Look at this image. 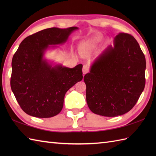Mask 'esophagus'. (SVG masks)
<instances>
[{
    "label": "esophagus",
    "mask_w": 156,
    "mask_h": 156,
    "mask_svg": "<svg viewBox=\"0 0 156 156\" xmlns=\"http://www.w3.org/2000/svg\"><path fill=\"white\" fill-rule=\"evenodd\" d=\"M89 72V67L87 65H84L83 66V68H82V72H83V74H87Z\"/></svg>",
    "instance_id": "obj_1"
}]
</instances>
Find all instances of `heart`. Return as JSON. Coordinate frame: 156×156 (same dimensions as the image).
<instances>
[{"mask_svg": "<svg viewBox=\"0 0 156 156\" xmlns=\"http://www.w3.org/2000/svg\"><path fill=\"white\" fill-rule=\"evenodd\" d=\"M98 41L99 39L97 37H92L91 39H88V40L82 41L80 44V48L81 51L87 52L92 50L97 46V44Z\"/></svg>", "mask_w": 156, "mask_h": 156, "instance_id": "1", "label": "heart"}]
</instances>
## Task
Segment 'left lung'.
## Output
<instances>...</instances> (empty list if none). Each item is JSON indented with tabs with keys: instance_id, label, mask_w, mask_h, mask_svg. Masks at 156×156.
I'll return each instance as SVG.
<instances>
[{
	"instance_id": "left-lung-1",
	"label": "left lung",
	"mask_w": 156,
	"mask_h": 156,
	"mask_svg": "<svg viewBox=\"0 0 156 156\" xmlns=\"http://www.w3.org/2000/svg\"><path fill=\"white\" fill-rule=\"evenodd\" d=\"M145 58L133 36L120 33L84 76L89 108L105 117L124 115L136 104L145 84Z\"/></svg>"
}]
</instances>
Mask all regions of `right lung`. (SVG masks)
<instances>
[{
  "mask_svg": "<svg viewBox=\"0 0 156 156\" xmlns=\"http://www.w3.org/2000/svg\"><path fill=\"white\" fill-rule=\"evenodd\" d=\"M78 28L52 27L28 36L20 44L12 59L11 87L23 111L38 118L59 114L65 94L82 80V65L74 68L53 67L44 58L46 49L65 43Z\"/></svg>",
  "mask_w": 156,
  "mask_h": 156,
  "instance_id": "right-lung-1",
  "label": "right lung"
}]
</instances>
